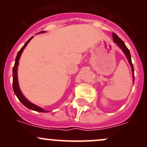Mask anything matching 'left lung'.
Instances as JSON below:
<instances>
[{"label":"left lung","instance_id":"8db88e82","mask_svg":"<svg viewBox=\"0 0 147 147\" xmlns=\"http://www.w3.org/2000/svg\"><path fill=\"white\" fill-rule=\"evenodd\" d=\"M112 35H113V40H114V42H116L117 44V45L119 46L120 48L122 50V51L124 52V53L125 54L126 57H127V58L128 59V61L130 65H131V69H132V72H133V79H134V67H133V64L132 63H131V55H130V52L129 50V49L127 48V46L125 45V44H124V42H123L122 40H121V39L119 38V37L117 36V35H116L115 33H112Z\"/></svg>","mask_w":147,"mask_h":147}]
</instances>
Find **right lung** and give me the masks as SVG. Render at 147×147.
I'll list each match as a JSON object with an SVG mask.
<instances>
[{"instance_id":"add662e5","label":"right lung","mask_w":147,"mask_h":147,"mask_svg":"<svg viewBox=\"0 0 147 147\" xmlns=\"http://www.w3.org/2000/svg\"><path fill=\"white\" fill-rule=\"evenodd\" d=\"M45 32V31H41V32H40L39 33H42V32ZM32 38H33V37H32V38H30L27 42L25 43V45L22 47V48L20 49V50H19V52L18 53L17 56H16V62H15V65H14V66H13V91H14V93L16 94V95L17 96V97L18 98V100H20V102H21V103L23 104L24 106H26V107L28 108V109H32V110H34V111H36V112H47V111L44 110V109H42V108H40V107L36 106V105H34V104L31 103V102L28 101L27 99H26V97L23 95V94H22L21 91H20V88H19L18 82L17 69H18V63H19L18 61H19V59H20V55H21V53H23L24 48L26 47V45H28V42L30 41V40L32 39Z\"/></svg>"}]
</instances>
